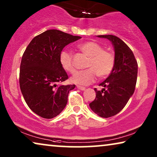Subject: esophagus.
<instances>
[{
	"label": "esophagus",
	"mask_w": 157,
	"mask_h": 157,
	"mask_svg": "<svg viewBox=\"0 0 157 157\" xmlns=\"http://www.w3.org/2000/svg\"><path fill=\"white\" fill-rule=\"evenodd\" d=\"M77 88H78V89L81 90V91H83V90H85L86 88L83 87V86H77Z\"/></svg>",
	"instance_id": "34e87169"
}]
</instances>
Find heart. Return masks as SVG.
Segmentation results:
<instances>
[{
    "label": "heart",
    "mask_w": 157,
    "mask_h": 157,
    "mask_svg": "<svg viewBox=\"0 0 157 157\" xmlns=\"http://www.w3.org/2000/svg\"><path fill=\"white\" fill-rule=\"evenodd\" d=\"M81 51L89 57L86 70L81 71L71 77V81L76 84L87 85L95 80L96 75L100 78L109 76L112 71L115 63V57L110 51L104 50L101 45L95 41H86L79 45ZM59 61L66 71L73 74L75 67L71 54L66 51L60 53Z\"/></svg>",
    "instance_id": "heart-1"
}]
</instances>
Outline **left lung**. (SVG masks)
Segmentation results:
<instances>
[{
	"label": "left lung",
	"mask_w": 157,
	"mask_h": 157,
	"mask_svg": "<svg viewBox=\"0 0 157 157\" xmlns=\"http://www.w3.org/2000/svg\"><path fill=\"white\" fill-rule=\"evenodd\" d=\"M110 40L114 48L115 63L109 76L99 84L101 91L95 89L96 98L89 106L102 118L113 117L119 113L134 94L136 86L138 64L129 47L121 39L113 35L97 36Z\"/></svg>",
	"instance_id": "left-lung-1"
}]
</instances>
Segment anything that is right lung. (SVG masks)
Returning <instances> with one entry per match:
<instances>
[{
  "instance_id": "obj_1",
  "label": "right lung",
  "mask_w": 157,
  "mask_h": 157,
  "mask_svg": "<svg viewBox=\"0 0 157 157\" xmlns=\"http://www.w3.org/2000/svg\"><path fill=\"white\" fill-rule=\"evenodd\" d=\"M81 38L59 30L46 31L30 42L23 53L19 83L30 109L45 119H52L63 110L68 93L75 85H59L68 75L59 61L64 47Z\"/></svg>"
}]
</instances>
